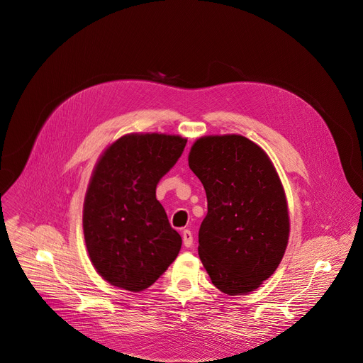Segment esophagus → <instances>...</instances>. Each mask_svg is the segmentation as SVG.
Wrapping results in <instances>:
<instances>
[{"label": "esophagus", "instance_id": "1", "mask_svg": "<svg viewBox=\"0 0 363 363\" xmlns=\"http://www.w3.org/2000/svg\"><path fill=\"white\" fill-rule=\"evenodd\" d=\"M182 241H184L185 247H191L192 245L194 238H192V233L189 230H184L182 231Z\"/></svg>", "mask_w": 363, "mask_h": 363}]
</instances>
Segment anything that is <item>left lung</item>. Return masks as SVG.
I'll use <instances>...</instances> for the list:
<instances>
[{
  "label": "left lung",
  "instance_id": "8db88e82",
  "mask_svg": "<svg viewBox=\"0 0 363 363\" xmlns=\"http://www.w3.org/2000/svg\"><path fill=\"white\" fill-rule=\"evenodd\" d=\"M188 165L206 194L198 254L213 284L230 296L257 290L289 242L286 192L269 155L241 135H210L191 146Z\"/></svg>",
  "mask_w": 363,
  "mask_h": 363
}]
</instances>
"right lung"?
Segmentation results:
<instances>
[{
	"mask_svg": "<svg viewBox=\"0 0 363 363\" xmlns=\"http://www.w3.org/2000/svg\"><path fill=\"white\" fill-rule=\"evenodd\" d=\"M185 145L179 135L128 133L97 160L83 203V233L94 270L112 286L142 291L177 258L182 238L155 191Z\"/></svg>",
	"mask_w": 363,
	"mask_h": 363,
	"instance_id": "1",
	"label": "right lung"
}]
</instances>
